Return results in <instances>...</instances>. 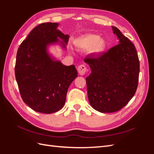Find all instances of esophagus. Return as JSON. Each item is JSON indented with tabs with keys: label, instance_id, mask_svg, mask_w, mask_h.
Masks as SVG:
<instances>
[{
	"label": "esophagus",
	"instance_id": "esophagus-1",
	"mask_svg": "<svg viewBox=\"0 0 154 154\" xmlns=\"http://www.w3.org/2000/svg\"><path fill=\"white\" fill-rule=\"evenodd\" d=\"M87 71V68L84 65H80L78 67V72L80 75H83Z\"/></svg>",
	"mask_w": 154,
	"mask_h": 154
}]
</instances>
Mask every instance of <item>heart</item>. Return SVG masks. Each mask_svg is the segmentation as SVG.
<instances>
[{
    "label": "heart",
    "mask_w": 154,
    "mask_h": 154,
    "mask_svg": "<svg viewBox=\"0 0 154 154\" xmlns=\"http://www.w3.org/2000/svg\"><path fill=\"white\" fill-rule=\"evenodd\" d=\"M76 47L82 51L88 50V54L92 56L100 55L105 51L106 40L96 34H86L79 37L75 41Z\"/></svg>",
    "instance_id": "1"
}]
</instances>
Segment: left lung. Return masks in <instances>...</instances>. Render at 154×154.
<instances>
[{"mask_svg": "<svg viewBox=\"0 0 154 154\" xmlns=\"http://www.w3.org/2000/svg\"><path fill=\"white\" fill-rule=\"evenodd\" d=\"M112 28L119 44L84 60L91 70L86 78L88 101L101 113L114 112L124 107L136 93L139 80V61L134 44L117 27Z\"/></svg>", "mask_w": 154, "mask_h": 154, "instance_id": "8db88e82", "label": "left lung"}]
</instances>
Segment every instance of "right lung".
Listing matches in <instances>:
<instances>
[{"label": "right lung", "mask_w": 154, "mask_h": 154, "mask_svg": "<svg viewBox=\"0 0 154 154\" xmlns=\"http://www.w3.org/2000/svg\"><path fill=\"white\" fill-rule=\"evenodd\" d=\"M58 26L47 22L35 27L17 53L15 78L22 100L40 113L52 114L62 108L68 88L78 75L74 65L64 66L49 53V46L55 44L66 49L69 36Z\"/></svg>", "instance_id": "obj_1"}]
</instances>
